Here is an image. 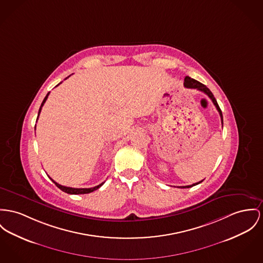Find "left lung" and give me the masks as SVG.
Masks as SVG:
<instances>
[{
	"label": "left lung",
	"mask_w": 263,
	"mask_h": 263,
	"mask_svg": "<svg viewBox=\"0 0 263 263\" xmlns=\"http://www.w3.org/2000/svg\"><path fill=\"white\" fill-rule=\"evenodd\" d=\"M184 87H185V88H196V89H198V90H200V91L204 92L205 95H208V96H209V98H210V100L212 101L213 105H215L216 109L218 110V112H219V116H220V118H221V123L223 124V119H222V112H221V109H220L219 105H218V104H217V102H216L215 98L213 97L212 92L210 91V88H206V86H204L203 84H201V83H199V82H197V81L193 80V79L190 78V77H185V78H184ZM200 182H202V180H201V181H199V182L193 183V184H192V185L178 186V187H179V189H189V187H193V186L196 185V184H198V183H200Z\"/></svg>",
	"instance_id": "obj_1"
}]
</instances>
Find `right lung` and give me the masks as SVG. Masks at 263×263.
I'll return each mask as SVG.
<instances>
[{
    "mask_svg": "<svg viewBox=\"0 0 263 263\" xmlns=\"http://www.w3.org/2000/svg\"><path fill=\"white\" fill-rule=\"evenodd\" d=\"M69 78V77H68ZM68 78H66V79H68ZM61 84V83H60ZM59 84V85H60ZM59 85H57V86H59ZM55 86V87H57ZM49 95H50V92H48L47 93V96L45 97V99H44V101H43V103H42V105L40 106V109H39V114H37V118H36V121H37V119H39V116H40V112H41V110H42V107H43V105L44 104L46 103V101H47V99H48V97H49ZM51 178V177H50ZM52 179V178H51ZM52 181H53V183L61 190V191H63V192H65V193H70V194H85V193H92L93 191H97L98 189H100L105 182H102L101 184H99V185H97V186H95V187H90V189H73V187H69V186H64V185H61V184H59L58 182H55L53 179H52Z\"/></svg>",
    "mask_w": 263,
    "mask_h": 263,
    "instance_id": "1",
    "label": "right lung"
}]
</instances>
